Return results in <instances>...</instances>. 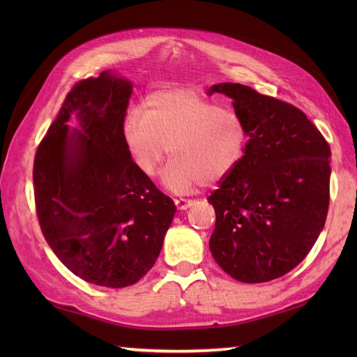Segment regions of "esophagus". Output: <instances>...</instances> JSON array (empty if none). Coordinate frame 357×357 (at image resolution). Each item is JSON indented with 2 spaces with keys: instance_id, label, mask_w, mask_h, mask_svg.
Listing matches in <instances>:
<instances>
[{
  "instance_id": "1",
  "label": "esophagus",
  "mask_w": 357,
  "mask_h": 357,
  "mask_svg": "<svg viewBox=\"0 0 357 357\" xmlns=\"http://www.w3.org/2000/svg\"><path fill=\"white\" fill-rule=\"evenodd\" d=\"M195 204L193 199H174V206H176L179 210H185L188 207H192Z\"/></svg>"
}]
</instances>
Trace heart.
Returning a JSON list of instances; mask_svg holds the SVG:
<instances>
[{
    "label": "heart",
    "instance_id": "b5f03b06",
    "mask_svg": "<svg viewBox=\"0 0 357 357\" xmlns=\"http://www.w3.org/2000/svg\"><path fill=\"white\" fill-rule=\"evenodd\" d=\"M123 142L133 165L153 178L164 158L173 159L162 184L193 192L229 176L245 155L248 130L238 112L193 89H159L146 107H133L123 123Z\"/></svg>",
    "mask_w": 357,
    "mask_h": 357
}]
</instances>
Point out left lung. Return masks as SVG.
<instances>
[{
  "mask_svg": "<svg viewBox=\"0 0 357 357\" xmlns=\"http://www.w3.org/2000/svg\"><path fill=\"white\" fill-rule=\"evenodd\" d=\"M245 121V155L210 195L216 224L210 252L247 284L287 275L313 248L330 204L331 150L294 105L233 82L211 86Z\"/></svg>",
  "mask_w": 357,
  "mask_h": 357,
  "instance_id": "8db88e82",
  "label": "left lung"
}]
</instances>
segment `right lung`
Masks as SVG:
<instances>
[{
  "label": "right lung",
  "mask_w": 357,
  "mask_h": 357,
  "mask_svg": "<svg viewBox=\"0 0 357 357\" xmlns=\"http://www.w3.org/2000/svg\"><path fill=\"white\" fill-rule=\"evenodd\" d=\"M132 82L109 70L77 82L38 146V221L53 253L90 284L123 288L153 267L173 201L133 165L123 142ZM77 116L80 130L66 121Z\"/></svg>",
  "instance_id": "1"
}]
</instances>
